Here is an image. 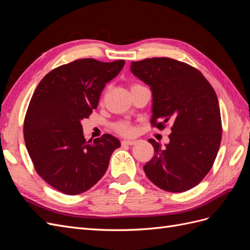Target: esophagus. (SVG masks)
<instances>
[{
	"label": "esophagus",
	"instance_id": "34e87169",
	"mask_svg": "<svg viewBox=\"0 0 250 250\" xmlns=\"http://www.w3.org/2000/svg\"><path fill=\"white\" fill-rule=\"evenodd\" d=\"M135 143H137L135 140H124L121 144H122V146H131V145H134Z\"/></svg>",
	"mask_w": 250,
	"mask_h": 250
}]
</instances>
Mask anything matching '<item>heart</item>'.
I'll return each mask as SVG.
<instances>
[{"label": "heart", "mask_w": 250, "mask_h": 250, "mask_svg": "<svg viewBox=\"0 0 250 250\" xmlns=\"http://www.w3.org/2000/svg\"><path fill=\"white\" fill-rule=\"evenodd\" d=\"M134 85L137 84H132V86ZM112 128L117 133L122 135H130L132 133V126L129 122H127V121H119V122L113 124Z\"/></svg>", "instance_id": "1"}]
</instances>
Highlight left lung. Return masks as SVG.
<instances>
[{"mask_svg": "<svg viewBox=\"0 0 250 250\" xmlns=\"http://www.w3.org/2000/svg\"><path fill=\"white\" fill-rule=\"evenodd\" d=\"M130 69L152 89L151 126L164 129L172 123L166 147L148 140L154 155L144 171L162 190H190L207 176L220 147L222 123L215 90L200 71L176 59L147 58L132 62Z\"/></svg>", "mask_w": 250, "mask_h": 250, "instance_id": "8db88e82", "label": "left lung"}]
</instances>
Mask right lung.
I'll return each mask as SVG.
<instances>
[{"instance_id": "1", "label": "right lung", "mask_w": 250, "mask_h": 250, "mask_svg": "<svg viewBox=\"0 0 250 250\" xmlns=\"http://www.w3.org/2000/svg\"><path fill=\"white\" fill-rule=\"evenodd\" d=\"M124 64L123 59H77L52 70L37 85L24 120V139L35 171L57 191L78 195L89 190L120 147L107 133L86 142L81 120L92 115L105 84Z\"/></svg>"}]
</instances>
